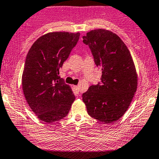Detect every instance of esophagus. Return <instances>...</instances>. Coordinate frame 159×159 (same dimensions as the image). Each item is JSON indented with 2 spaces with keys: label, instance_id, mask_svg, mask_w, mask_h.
I'll use <instances>...</instances> for the list:
<instances>
[{
  "label": "esophagus",
  "instance_id": "esophagus-1",
  "mask_svg": "<svg viewBox=\"0 0 159 159\" xmlns=\"http://www.w3.org/2000/svg\"><path fill=\"white\" fill-rule=\"evenodd\" d=\"M74 87V89L76 90V93H78L80 92V87L78 86H73Z\"/></svg>",
  "mask_w": 159,
  "mask_h": 159
}]
</instances>
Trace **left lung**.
<instances>
[{"label": "left lung", "mask_w": 159, "mask_h": 159, "mask_svg": "<svg viewBox=\"0 0 159 159\" xmlns=\"http://www.w3.org/2000/svg\"><path fill=\"white\" fill-rule=\"evenodd\" d=\"M83 39L102 73L100 83L83 94V101L92 117L110 124L127 111L136 91L134 61L125 44L112 32L92 30Z\"/></svg>", "instance_id": "8db88e82"}]
</instances>
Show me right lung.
Instances as JSON below:
<instances>
[{
	"instance_id": "add662e5",
	"label": "right lung",
	"mask_w": 159,
	"mask_h": 159,
	"mask_svg": "<svg viewBox=\"0 0 159 159\" xmlns=\"http://www.w3.org/2000/svg\"><path fill=\"white\" fill-rule=\"evenodd\" d=\"M80 35L79 32H49L37 39L27 54L22 86L29 106L41 120L55 122L69 113L75 95L60 77L59 69Z\"/></svg>"
}]
</instances>
